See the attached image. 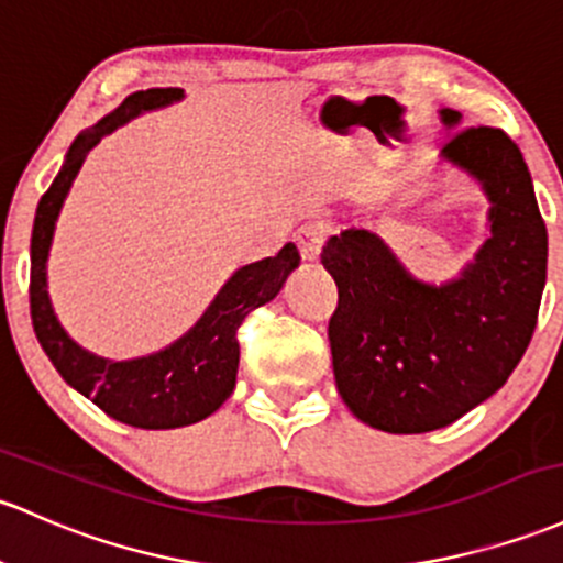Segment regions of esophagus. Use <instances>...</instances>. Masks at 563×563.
<instances>
[{
    "instance_id": "34e87169",
    "label": "esophagus",
    "mask_w": 563,
    "mask_h": 563,
    "mask_svg": "<svg viewBox=\"0 0 563 563\" xmlns=\"http://www.w3.org/2000/svg\"><path fill=\"white\" fill-rule=\"evenodd\" d=\"M325 240H329V224H323V221H307V224L296 232V243H299L301 256L310 258V262L320 256Z\"/></svg>"
}]
</instances>
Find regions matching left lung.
Listing matches in <instances>:
<instances>
[{
  "label": "left lung",
  "mask_w": 563,
  "mask_h": 563,
  "mask_svg": "<svg viewBox=\"0 0 563 563\" xmlns=\"http://www.w3.org/2000/svg\"><path fill=\"white\" fill-rule=\"evenodd\" d=\"M441 114L449 125L460 120L454 109ZM443 157L471 170L492 200V238L460 280H411L366 230L336 234L320 253L339 288L329 320L336 390L361 422L400 435L446 428L508 382L545 288V221L516 141L467 125Z\"/></svg>",
  "instance_id": "obj_1"
}]
</instances>
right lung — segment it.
Masks as SVG:
<instances>
[{
  "mask_svg": "<svg viewBox=\"0 0 563 563\" xmlns=\"http://www.w3.org/2000/svg\"><path fill=\"white\" fill-rule=\"evenodd\" d=\"M176 98H181V88L133 92L111 111L107 120L98 122L96 131L74 141L66 165L55 176L51 189L42 195L34 216V232H31L29 305L31 323H34L42 350L53 361L55 372L64 376L74 390L90 398L98 409L117 422L144 430H170L200 422L230 398L234 379H238L240 325L256 307L275 299L288 272L299 264L296 245L286 243L277 251V256L238 269L216 296L213 305L208 307V312L202 314L200 323L157 355L111 363L90 355L66 336L58 318L53 314L45 280L47 249H51L60 202H64L74 176L82 168L85 154L101 144L103 135L131 120L139 111L165 107Z\"/></svg>",
  "mask_w": 563,
  "mask_h": 563,
  "instance_id": "add662e5",
  "label": "right lung"
}]
</instances>
